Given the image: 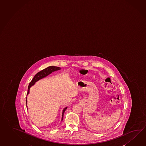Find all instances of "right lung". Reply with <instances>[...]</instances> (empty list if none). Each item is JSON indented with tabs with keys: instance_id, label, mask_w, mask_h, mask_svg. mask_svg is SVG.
I'll return each instance as SVG.
<instances>
[{
	"instance_id": "add662e5",
	"label": "right lung",
	"mask_w": 146,
	"mask_h": 146,
	"mask_svg": "<svg viewBox=\"0 0 146 146\" xmlns=\"http://www.w3.org/2000/svg\"><path fill=\"white\" fill-rule=\"evenodd\" d=\"M61 70V68L59 67H57V66H48L47 68H45L44 70H42L41 71L39 72L38 73H37L35 76L33 78V80H32V81L30 82V84L29 85L28 87V90H27V96L30 93V88L31 87L33 86L36 82H37L38 80H41L43 78H45L46 76H47L48 75H49V74H50L51 73L57 71L58 70ZM27 98H26V104H27ZM67 107L66 108H64L63 109V110L62 111V118H61V121H62L63 119V115H64V113L65 112V111L67 109Z\"/></svg>"
}]
</instances>
